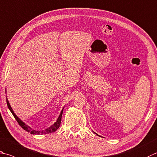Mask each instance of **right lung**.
<instances>
[{"mask_svg":"<svg viewBox=\"0 0 157 157\" xmlns=\"http://www.w3.org/2000/svg\"><path fill=\"white\" fill-rule=\"evenodd\" d=\"M6 101H7V106L8 108H9L11 112V113H12V115H13L14 118L16 119V120L17 121V122H18V124L21 126L22 128L25 130H26L27 132H30L31 134H32V135H45V134H49V133H51V132H55V131H56L58 129L59 126H60V124H61V120H62V113H63V109L62 110L60 114H59V117L58 118V119H57V121L55 124H54L53 125H52V126H50L49 128H47L46 130H42V131H38V130H33L32 128H30L29 126H27V125L25 124L24 122H22L21 119H20L18 117H17L16 115V114L13 113V111L12 110V108H11L10 104L9 103V101H8V99L7 98H6Z\"/></svg>","mask_w":157,"mask_h":157,"instance_id":"right-lung-1","label":"right lung"}]
</instances>
